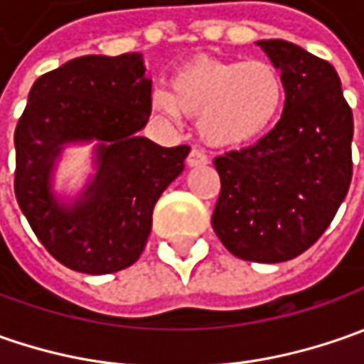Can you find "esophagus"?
<instances>
[{
  "instance_id": "34e87169",
  "label": "esophagus",
  "mask_w": 364,
  "mask_h": 364,
  "mask_svg": "<svg viewBox=\"0 0 364 364\" xmlns=\"http://www.w3.org/2000/svg\"><path fill=\"white\" fill-rule=\"evenodd\" d=\"M186 164H188L190 168L206 166V164H208V158H206V154H204L200 147H192V149H190L188 158H186Z\"/></svg>"
}]
</instances>
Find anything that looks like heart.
Returning <instances> with one entry per match:
<instances>
[{"label":"heart","instance_id":"b5f03b06","mask_svg":"<svg viewBox=\"0 0 364 364\" xmlns=\"http://www.w3.org/2000/svg\"><path fill=\"white\" fill-rule=\"evenodd\" d=\"M286 103L282 73L267 60L194 58L151 95L154 111L170 121L198 117L206 144L239 147L272 132Z\"/></svg>","mask_w":364,"mask_h":364}]
</instances>
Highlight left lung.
Segmentation results:
<instances>
[{"label":"left lung","mask_w":364,"mask_h":364,"mask_svg":"<svg viewBox=\"0 0 364 364\" xmlns=\"http://www.w3.org/2000/svg\"><path fill=\"white\" fill-rule=\"evenodd\" d=\"M282 68L286 107L257 144L215 160L213 229L235 257L282 263L328 229L353 180V109L334 66L286 40L257 42Z\"/></svg>","instance_id":"obj_1"}]
</instances>
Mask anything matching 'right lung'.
Returning a JSON list of instances; mask_svg holds the SVG:
<instances>
[{
  "label": "right lung",
  "instance_id": "add662e5",
  "mask_svg": "<svg viewBox=\"0 0 364 364\" xmlns=\"http://www.w3.org/2000/svg\"><path fill=\"white\" fill-rule=\"evenodd\" d=\"M139 52L80 56L36 80L16 127L14 190L52 257L80 273H113L146 249L154 206L184 170L188 146L139 137L151 113V80ZM99 139L100 172L68 209L49 194L63 143Z\"/></svg>",
  "mask_w": 364,
  "mask_h": 364
}]
</instances>
